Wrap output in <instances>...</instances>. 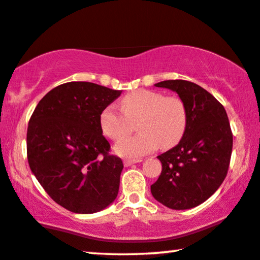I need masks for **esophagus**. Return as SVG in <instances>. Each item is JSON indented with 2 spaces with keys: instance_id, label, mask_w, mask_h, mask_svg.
I'll use <instances>...</instances> for the list:
<instances>
[{
  "instance_id": "34e87169",
  "label": "esophagus",
  "mask_w": 260,
  "mask_h": 260,
  "mask_svg": "<svg viewBox=\"0 0 260 260\" xmlns=\"http://www.w3.org/2000/svg\"><path fill=\"white\" fill-rule=\"evenodd\" d=\"M140 161H143V160H141V159H124L123 164H124V166H131V165L137 164V162H140Z\"/></svg>"
}]
</instances>
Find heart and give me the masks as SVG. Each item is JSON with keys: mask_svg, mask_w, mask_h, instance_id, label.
<instances>
[{"mask_svg": "<svg viewBox=\"0 0 260 260\" xmlns=\"http://www.w3.org/2000/svg\"><path fill=\"white\" fill-rule=\"evenodd\" d=\"M121 110L107 106L100 115L103 133L119 140L129 132L131 122L138 121L139 133L127 137L115 145V152L127 158H140L159 145L174 146L184 136L188 114L184 102L177 96H165L160 91L140 89L121 100Z\"/></svg>", "mask_w": 260, "mask_h": 260, "instance_id": "1", "label": "heart"}]
</instances>
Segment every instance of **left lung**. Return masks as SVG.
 Segmentation results:
<instances>
[{"instance_id":"left-lung-1","label":"left lung","mask_w":260,"mask_h":260,"mask_svg":"<svg viewBox=\"0 0 260 260\" xmlns=\"http://www.w3.org/2000/svg\"><path fill=\"white\" fill-rule=\"evenodd\" d=\"M154 85L177 92L185 105L188 123L181 141L158 155L162 169L151 185L152 196L168 208H193L226 178L233 147L227 113L212 94L192 82L172 79Z\"/></svg>"}]
</instances>
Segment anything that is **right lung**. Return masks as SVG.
<instances>
[{"label": "right lung", "instance_id": "obj_1", "mask_svg": "<svg viewBox=\"0 0 260 260\" xmlns=\"http://www.w3.org/2000/svg\"><path fill=\"white\" fill-rule=\"evenodd\" d=\"M121 92L69 82L48 91L30 116V171L51 199L70 212L98 213L116 199L123 164L108 153L100 115Z\"/></svg>", "mask_w": 260, "mask_h": 260}]
</instances>
